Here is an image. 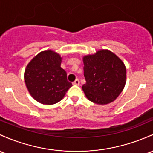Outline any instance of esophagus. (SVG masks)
<instances>
[{
    "instance_id": "34e87169",
    "label": "esophagus",
    "mask_w": 153,
    "mask_h": 153,
    "mask_svg": "<svg viewBox=\"0 0 153 153\" xmlns=\"http://www.w3.org/2000/svg\"><path fill=\"white\" fill-rule=\"evenodd\" d=\"M73 85H79V84H80V81H79V80H78V79H76V80H75V81H74L73 83Z\"/></svg>"
}]
</instances>
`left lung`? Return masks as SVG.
Here are the masks:
<instances>
[{"label": "left lung", "mask_w": 153, "mask_h": 153, "mask_svg": "<svg viewBox=\"0 0 153 153\" xmlns=\"http://www.w3.org/2000/svg\"><path fill=\"white\" fill-rule=\"evenodd\" d=\"M83 60L85 83L82 89L87 98L98 105L113 102L126 84V69L123 62L108 50H100Z\"/></svg>", "instance_id": "8db88e82"}]
</instances>
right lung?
Masks as SVG:
<instances>
[{"label":"right lung","mask_w":153,"mask_h":153,"mask_svg":"<svg viewBox=\"0 0 153 153\" xmlns=\"http://www.w3.org/2000/svg\"><path fill=\"white\" fill-rule=\"evenodd\" d=\"M62 58L56 52L42 51L28 64L25 81L30 95L43 105H53L62 100L72 83L61 68Z\"/></svg>","instance_id":"right-lung-1"}]
</instances>
